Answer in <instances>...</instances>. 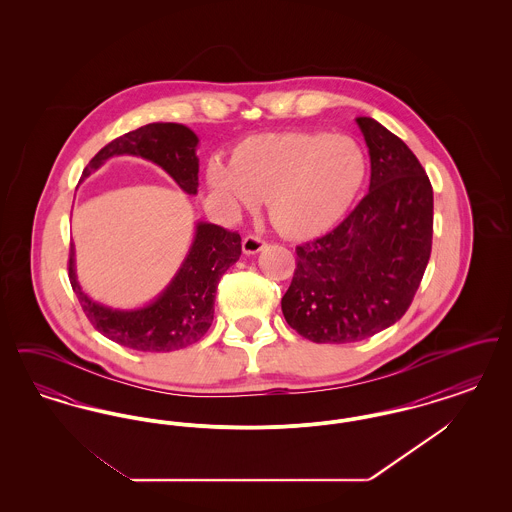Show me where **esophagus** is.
<instances>
[{"mask_svg": "<svg viewBox=\"0 0 512 512\" xmlns=\"http://www.w3.org/2000/svg\"><path fill=\"white\" fill-rule=\"evenodd\" d=\"M265 245L267 244L257 236H245L244 242H242V251L245 255H257L259 251H263Z\"/></svg>", "mask_w": 512, "mask_h": 512, "instance_id": "34e87169", "label": "esophagus"}]
</instances>
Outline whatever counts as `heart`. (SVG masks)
<instances>
[{
    "instance_id": "1",
    "label": "heart",
    "mask_w": 512,
    "mask_h": 512,
    "mask_svg": "<svg viewBox=\"0 0 512 512\" xmlns=\"http://www.w3.org/2000/svg\"><path fill=\"white\" fill-rule=\"evenodd\" d=\"M365 178V155L345 136L280 132L245 140L232 163L213 159L207 186L222 211L240 217L267 199L268 219L295 240L330 230Z\"/></svg>"
}]
</instances>
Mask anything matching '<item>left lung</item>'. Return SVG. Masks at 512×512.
Here are the masks:
<instances>
[{
    "instance_id": "obj_1",
    "label": "left lung",
    "mask_w": 512,
    "mask_h": 512,
    "mask_svg": "<svg viewBox=\"0 0 512 512\" xmlns=\"http://www.w3.org/2000/svg\"><path fill=\"white\" fill-rule=\"evenodd\" d=\"M370 155L368 194L330 234L299 245L282 313L315 343H351L403 317L432 251L434 192L407 144L357 117Z\"/></svg>"
}]
</instances>
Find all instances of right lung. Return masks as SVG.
I'll list each match as a JSON object with an SVG mask.
<instances>
[{
    "instance_id": "1",
    "label": "right lung",
    "mask_w": 512,
    "mask_h": 512,
    "mask_svg": "<svg viewBox=\"0 0 512 512\" xmlns=\"http://www.w3.org/2000/svg\"><path fill=\"white\" fill-rule=\"evenodd\" d=\"M197 144L192 128L178 122H151L103 147L88 163L78 184L111 157H140L155 163L188 195L197 194ZM242 255V238L217 224L197 220L194 240L163 292L144 307L115 309L94 301L82 290L76 276V251L71 244L69 280L94 328L119 345L165 353L201 340L215 315V295L222 274Z\"/></svg>"
}]
</instances>
